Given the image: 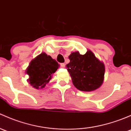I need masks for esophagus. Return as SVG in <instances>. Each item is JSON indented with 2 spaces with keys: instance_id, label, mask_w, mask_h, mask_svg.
I'll list each match as a JSON object with an SVG mask.
<instances>
[{
  "instance_id": "esophagus-1",
  "label": "esophagus",
  "mask_w": 131,
  "mask_h": 131,
  "mask_svg": "<svg viewBox=\"0 0 131 131\" xmlns=\"http://www.w3.org/2000/svg\"><path fill=\"white\" fill-rule=\"evenodd\" d=\"M60 67H61V68H64V67H65V64H64V63H60Z\"/></svg>"
}]
</instances>
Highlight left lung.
Segmentation results:
<instances>
[{
  "label": "left lung",
  "mask_w": 131,
  "mask_h": 131,
  "mask_svg": "<svg viewBox=\"0 0 131 131\" xmlns=\"http://www.w3.org/2000/svg\"><path fill=\"white\" fill-rule=\"evenodd\" d=\"M68 58L70 61L67 64V70L77 89L91 92L101 86L104 79L105 66L90 50L85 54L73 52Z\"/></svg>",
  "instance_id": "1"
}]
</instances>
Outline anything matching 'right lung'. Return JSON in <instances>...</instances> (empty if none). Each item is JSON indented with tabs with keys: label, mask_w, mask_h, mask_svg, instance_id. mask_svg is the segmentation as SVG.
Instances as JSON below:
<instances>
[{
	"label": "right lung",
	"mask_w": 131,
	"mask_h": 131,
	"mask_svg": "<svg viewBox=\"0 0 131 131\" xmlns=\"http://www.w3.org/2000/svg\"><path fill=\"white\" fill-rule=\"evenodd\" d=\"M59 67L58 62L50 56L41 53L30 62L26 70V73L29 77L27 82L35 89H43Z\"/></svg>",
	"instance_id": "obj_1"
}]
</instances>
